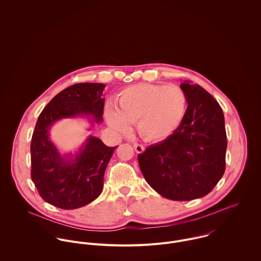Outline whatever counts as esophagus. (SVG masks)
<instances>
[{
    "label": "esophagus",
    "mask_w": 261,
    "mask_h": 261,
    "mask_svg": "<svg viewBox=\"0 0 261 261\" xmlns=\"http://www.w3.org/2000/svg\"><path fill=\"white\" fill-rule=\"evenodd\" d=\"M134 148H135V150L139 153H142V152L145 151V147L143 145H140V144H135Z\"/></svg>",
    "instance_id": "obj_1"
}]
</instances>
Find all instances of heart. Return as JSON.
I'll list each match as a JSON object with an SVG mask.
<instances>
[{
	"instance_id": "1",
	"label": "heart",
	"mask_w": 261,
	"mask_h": 261,
	"mask_svg": "<svg viewBox=\"0 0 261 261\" xmlns=\"http://www.w3.org/2000/svg\"><path fill=\"white\" fill-rule=\"evenodd\" d=\"M186 92L178 85L141 83L122 89L116 109L108 106L105 116L117 132H127L137 122L139 134L148 141H163L172 136L186 114Z\"/></svg>"
}]
</instances>
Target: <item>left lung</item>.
I'll return each mask as SVG.
<instances>
[{
	"instance_id": "1",
	"label": "left lung",
	"mask_w": 261,
	"mask_h": 261,
	"mask_svg": "<svg viewBox=\"0 0 261 261\" xmlns=\"http://www.w3.org/2000/svg\"><path fill=\"white\" fill-rule=\"evenodd\" d=\"M180 87L188 99L182 123L138 159L146 181L158 194L189 201L209 194L222 178L227 137L223 112L215 98L189 80Z\"/></svg>"
}]
</instances>
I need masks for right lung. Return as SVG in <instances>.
<instances>
[{
  "label": "right lung",
  "instance_id": "right-lung-1",
  "mask_svg": "<svg viewBox=\"0 0 261 261\" xmlns=\"http://www.w3.org/2000/svg\"><path fill=\"white\" fill-rule=\"evenodd\" d=\"M102 83H77L55 95L40 113L31 142V178L42 199L65 210L94 201L102 192L103 176L116 147L88 136L74 152L62 153L50 140L59 120L85 118L89 130L102 122Z\"/></svg>",
  "mask_w": 261,
  "mask_h": 261
}]
</instances>
